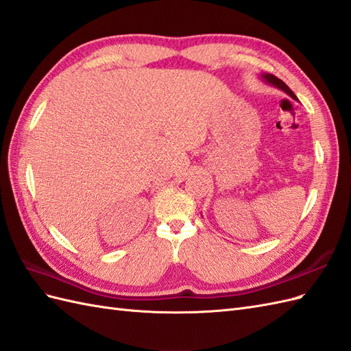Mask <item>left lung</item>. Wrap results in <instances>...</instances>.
Here are the masks:
<instances>
[{
	"label": "left lung",
	"instance_id": "1",
	"mask_svg": "<svg viewBox=\"0 0 351 351\" xmlns=\"http://www.w3.org/2000/svg\"><path fill=\"white\" fill-rule=\"evenodd\" d=\"M261 78L264 80V82L267 83V84H271V86H274V87H277V88H280V90H283L285 93H287L291 97H293V99H296V96H295V93L292 92V90L287 87L280 78H277L276 75H273V74H261Z\"/></svg>",
	"mask_w": 351,
	"mask_h": 351
}]
</instances>
